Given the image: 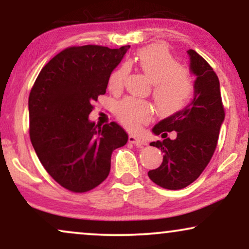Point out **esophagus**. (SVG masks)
<instances>
[{"label": "esophagus", "mask_w": 249, "mask_h": 249, "mask_svg": "<svg viewBox=\"0 0 249 249\" xmlns=\"http://www.w3.org/2000/svg\"><path fill=\"white\" fill-rule=\"evenodd\" d=\"M128 142H130L131 144L137 145V146H142V145H146V141H144V139L141 138V137L133 136V134H130V136H128Z\"/></svg>", "instance_id": "1"}]
</instances>
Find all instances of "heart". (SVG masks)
Here are the masks:
<instances>
[{"instance_id":"1","label":"heart","mask_w":249,"mask_h":249,"mask_svg":"<svg viewBox=\"0 0 249 249\" xmlns=\"http://www.w3.org/2000/svg\"><path fill=\"white\" fill-rule=\"evenodd\" d=\"M134 62L153 83L152 95L161 115H176L187 107L194 93L192 78L186 70L180 68L166 48L159 44L142 48L134 57ZM125 76V67L113 71L108 77V89L113 92L121 91ZM153 113L150 103L132 97L123 99L116 108L117 118L130 130H138L150 122Z\"/></svg>"}]
</instances>
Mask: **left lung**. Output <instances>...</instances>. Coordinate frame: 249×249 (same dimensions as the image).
Returning a JSON list of instances; mask_svg holds the SVG:
<instances>
[{
	"label": "left lung",
	"instance_id": "obj_1",
	"mask_svg": "<svg viewBox=\"0 0 249 249\" xmlns=\"http://www.w3.org/2000/svg\"><path fill=\"white\" fill-rule=\"evenodd\" d=\"M187 53L191 72L196 76L193 101L152 128L164 139L151 145L160 148L164 158L160 166L147 174L154 184L167 190H180L199 178L213 157L225 119L218 76L196 51L190 49ZM172 130L176 138L170 140L167 133Z\"/></svg>",
	"mask_w": 249,
	"mask_h": 249
}]
</instances>
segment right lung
<instances>
[{"label": "right lung", "mask_w": 249, "mask_h": 249, "mask_svg": "<svg viewBox=\"0 0 249 249\" xmlns=\"http://www.w3.org/2000/svg\"><path fill=\"white\" fill-rule=\"evenodd\" d=\"M128 48H67L43 67L31 88V144L45 171L71 192L84 193L102 184L110 173L111 154L127 142V133L117 123L101 126L89 115Z\"/></svg>", "instance_id": "1"}]
</instances>
